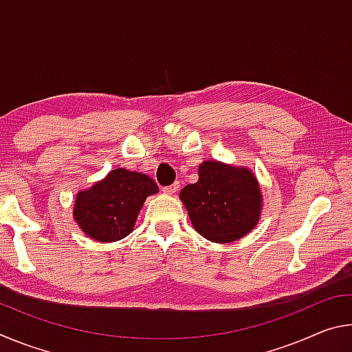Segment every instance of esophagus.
I'll return each mask as SVG.
<instances>
[{
    "mask_svg": "<svg viewBox=\"0 0 352 352\" xmlns=\"http://www.w3.org/2000/svg\"><path fill=\"white\" fill-rule=\"evenodd\" d=\"M177 190H178V183H174V184H170V186H164L163 188V192L164 194H169V195L175 194Z\"/></svg>",
    "mask_w": 352,
    "mask_h": 352,
    "instance_id": "1",
    "label": "esophagus"
}]
</instances>
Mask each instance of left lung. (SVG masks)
<instances>
[{
  "mask_svg": "<svg viewBox=\"0 0 352 352\" xmlns=\"http://www.w3.org/2000/svg\"><path fill=\"white\" fill-rule=\"evenodd\" d=\"M192 226L205 239L234 242L259 222L262 194L253 172L220 162L199 166L197 183L180 192Z\"/></svg>",
  "mask_w": 352,
  "mask_h": 352,
  "instance_id": "1",
  "label": "left lung"
}]
</instances>
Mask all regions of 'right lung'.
<instances>
[{
    "mask_svg": "<svg viewBox=\"0 0 352 352\" xmlns=\"http://www.w3.org/2000/svg\"><path fill=\"white\" fill-rule=\"evenodd\" d=\"M157 192V183L146 174L113 169L104 180L77 192L73 216L88 237L115 242L132 233L144 200Z\"/></svg>",
    "mask_w": 352,
    "mask_h": 352,
    "instance_id": "obj_1",
    "label": "right lung"
}]
</instances>
